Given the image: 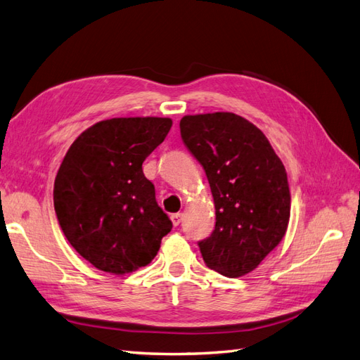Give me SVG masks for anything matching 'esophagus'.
Instances as JSON below:
<instances>
[{"label":"esophagus","mask_w":360,"mask_h":360,"mask_svg":"<svg viewBox=\"0 0 360 360\" xmlns=\"http://www.w3.org/2000/svg\"><path fill=\"white\" fill-rule=\"evenodd\" d=\"M172 222H173V225L174 226H178L179 224H181V220H182V214L181 213H174V214H172Z\"/></svg>","instance_id":"34e87169"}]
</instances>
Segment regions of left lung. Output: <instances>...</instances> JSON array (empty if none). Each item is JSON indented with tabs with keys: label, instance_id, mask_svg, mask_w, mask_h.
<instances>
[{
	"label": "left lung",
	"instance_id": "obj_1",
	"mask_svg": "<svg viewBox=\"0 0 360 360\" xmlns=\"http://www.w3.org/2000/svg\"><path fill=\"white\" fill-rule=\"evenodd\" d=\"M179 127L214 199V231L198 243L204 262L225 276L250 274L289 225L284 165L260 129L233 112L186 115Z\"/></svg>",
	"mask_w": 360,
	"mask_h": 360
}]
</instances>
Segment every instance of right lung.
<instances>
[{"label":"right lung","mask_w":360,"mask_h":360,"mask_svg":"<svg viewBox=\"0 0 360 360\" xmlns=\"http://www.w3.org/2000/svg\"><path fill=\"white\" fill-rule=\"evenodd\" d=\"M170 118L98 122L71 144L54 179V211L67 240L94 268L123 275L149 264L172 220L156 204L143 162Z\"/></svg>","instance_id":"obj_1"}]
</instances>
